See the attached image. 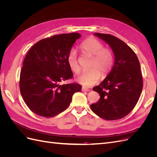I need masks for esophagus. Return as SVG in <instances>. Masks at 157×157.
<instances>
[{"label": "esophagus", "instance_id": "esophagus-1", "mask_svg": "<svg viewBox=\"0 0 157 157\" xmlns=\"http://www.w3.org/2000/svg\"><path fill=\"white\" fill-rule=\"evenodd\" d=\"M89 89L88 88H86V87H82V92H88V91H89Z\"/></svg>", "mask_w": 157, "mask_h": 157}]
</instances>
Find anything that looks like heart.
Here are the masks:
<instances>
[{
	"instance_id": "b5f03b06",
	"label": "heart",
	"mask_w": 157,
	"mask_h": 157,
	"mask_svg": "<svg viewBox=\"0 0 157 157\" xmlns=\"http://www.w3.org/2000/svg\"><path fill=\"white\" fill-rule=\"evenodd\" d=\"M103 46L101 42L93 37L88 38L80 44V50L84 55L91 57L92 60L90 64L91 69L84 71L76 78L78 83L86 86H92L99 81L101 75L105 77L110 72L113 64V54L110 49ZM67 61L70 69L75 73H78L80 66L75 50L69 51Z\"/></svg>"
}]
</instances>
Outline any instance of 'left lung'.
Returning a JSON list of instances; mask_svg holds the SVG:
<instances>
[{"instance_id": "obj_1", "label": "left lung", "mask_w": 157, "mask_h": 157, "mask_svg": "<svg viewBox=\"0 0 157 157\" xmlns=\"http://www.w3.org/2000/svg\"><path fill=\"white\" fill-rule=\"evenodd\" d=\"M94 35L110 46L115 62L103 81L93 88L100 98L90 108L105 120L121 119L134 108L143 89L140 61L130 47L117 37L99 33Z\"/></svg>"}]
</instances>
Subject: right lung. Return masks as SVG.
Returning <instances> with one entry per match:
<instances>
[{"mask_svg": "<svg viewBox=\"0 0 157 157\" xmlns=\"http://www.w3.org/2000/svg\"><path fill=\"white\" fill-rule=\"evenodd\" d=\"M79 33L54 35L33 45L20 73V89L27 107L36 115L53 117L67 109L73 95L80 92L77 83L61 84L73 78L67 57Z\"/></svg>", "mask_w": 157, "mask_h": 157, "instance_id": "add662e5", "label": "right lung"}]
</instances>
